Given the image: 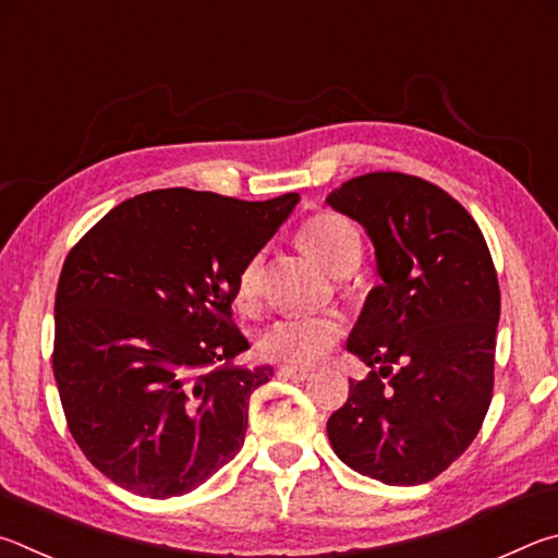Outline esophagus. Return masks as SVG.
Listing matches in <instances>:
<instances>
[{"label": "esophagus", "mask_w": 558, "mask_h": 558, "mask_svg": "<svg viewBox=\"0 0 558 558\" xmlns=\"http://www.w3.org/2000/svg\"><path fill=\"white\" fill-rule=\"evenodd\" d=\"M311 375H314V369H308V367H294V365L279 367V377L294 379V383H306Z\"/></svg>", "instance_id": "esophagus-1"}]
</instances>
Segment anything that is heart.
<instances>
[{
    "label": "heart",
    "instance_id": "heart-1",
    "mask_svg": "<svg viewBox=\"0 0 558 558\" xmlns=\"http://www.w3.org/2000/svg\"><path fill=\"white\" fill-rule=\"evenodd\" d=\"M299 242L320 267L345 277L363 259V238L353 222L338 213H318L299 230ZM262 284V254L242 264L238 274V299L242 304L257 299ZM343 338V320L336 314L279 316L262 328L257 348L264 357L311 365L328 355Z\"/></svg>",
    "mask_w": 558,
    "mask_h": 558
}]
</instances>
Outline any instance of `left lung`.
<instances>
[{"mask_svg": "<svg viewBox=\"0 0 558 558\" xmlns=\"http://www.w3.org/2000/svg\"><path fill=\"white\" fill-rule=\"evenodd\" d=\"M326 203L363 225L383 277L348 338L373 373L350 379L328 418L330 446L379 483H428L473 444L493 399L500 284L490 250L471 213L418 175H357Z\"/></svg>", "mask_w": 558, "mask_h": 558, "instance_id": "obj_1", "label": "left lung"}]
</instances>
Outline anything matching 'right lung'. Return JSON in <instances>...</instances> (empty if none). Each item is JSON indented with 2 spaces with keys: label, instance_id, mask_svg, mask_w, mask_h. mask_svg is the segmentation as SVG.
Returning a JSON list of instances; mask_svg holds the SVG:
<instances>
[{
  "label": "right lung",
  "instance_id": "right-lung-1",
  "mask_svg": "<svg viewBox=\"0 0 558 558\" xmlns=\"http://www.w3.org/2000/svg\"><path fill=\"white\" fill-rule=\"evenodd\" d=\"M296 203L149 191L68 252L53 377L75 444L124 490L185 495L242 448L250 395L274 369L232 367L250 348L232 320L238 274Z\"/></svg>",
  "mask_w": 558,
  "mask_h": 558
}]
</instances>
